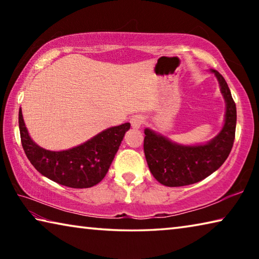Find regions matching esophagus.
I'll list each match as a JSON object with an SVG mask.
<instances>
[{"label":"esophagus","instance_id":"34e87169","mask_svg":"<svg viewBox=\"0 0 259 259\" xmlns=\"http://www.w3.org/2000/svg\"><path fill=\"white\" fill-rule=\"evenodd\" d=\"M144 122H145V120H144V117L142 115H135L130 119L131 126H133L134 129H139L140 126L144 124Z\"/></svg>","mask_w":259,"mask_h":259}]
</instances>
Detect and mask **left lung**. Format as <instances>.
<instances>
[{
    "label": "left lung",
    "instance_id": "1",
    "mask_svg": "<svg viewBox=\"0 0 259 259\" xmlns=\"http://www.w3.org/2000/svg\"><path fill=\"white\" fill-rule=\"evenodd\" d=\"M221 94L226 105L224 125L211 140L196 145H183L152 129L144 130V153L157 182L164 186L191 185L207 178L219 169L229 156L235 137L236 106L225 78L214 69Z\"/></svg>",
    "mask_w": 259,
    "mask_h": 259
}]
</instances>
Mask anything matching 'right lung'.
<instances>
[{
  "instance_id": "1",
  "label": "right lung",
  "mask_w": 259,
  "mask_h": 259,
  "mask_svg": "<svg viewBox=\"0 0 259 259\" xmlns=\"http://www.w3.org/2000/svg\"><path fill=\"white\" fill-rule=\"evenodd\" d=\"M130 123L105 129L85 143L64 151H49L30 138L19 109L21 145L34 168L60 185L88 188L97 185L107 174Z\"/></svg>"
}]
</instances>
